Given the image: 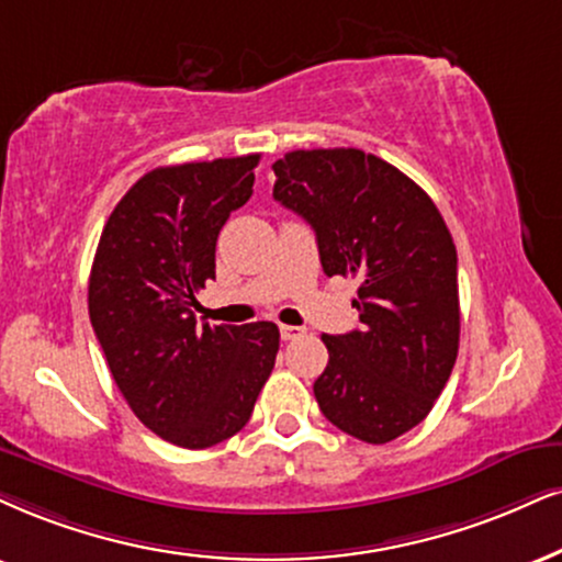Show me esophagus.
Listing matches in <instances>:
<instances>
[{
	"instance_id": "1",
	"label": "esophagus",
	"mask_w": 562,
	"mask_h": 562,
	"mask_svg": "<svg viewBox=\"0 0 562 562\" xmlns=\"http://www.w3.org/2000/svg\"><path fill=\"white\" fill-rule=\"evenodd\" d=\"M279 330H281L283 341H294V338H300V336L307 334V330H304L302 325H281Z\"/></svg>"
}]
</instances>
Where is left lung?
I'll list each match as a JSON object with an SVG mask.
<instances>
[{
  "mask_svg": "<svg viewBox=\"0 0 562 562\" xmlns=\"http://www.w3.org/2000/svg\"><path fill=\"white\" fill-rule=\"evenodd\" d=\"M273 198L315 228L325 276L359 281V328L323 336L313 391L325 419L383 446L427 417L459 355V258L417 182L357 148L292 150Z\"/></svg>",
  "mask_w": 562,
  "mask_h": 562,
  "instance_id": "8db88e82",
  "label": "left lung"
}]
</instances>
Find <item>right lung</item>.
Instances as JSON below:
<instances>
[{
    "mask_svg": "<svg viewBox=\"0 0 562 562\" xmlns=\"http://www.w3.org/2000/svg\"><path fill=\"white\" fill-rule=\"evenodd\" d=\"M260 154L158 166L109 216L88 313L124 401L145 427L200 450L237 435L279 355V328L198 323L221 226L252 195Z\"/></svg>",
    "mask_w": 562,
    "mask_h": 562,
    "instance_id": "add662e5",
    "label": "right lung"
}]
</instances>
